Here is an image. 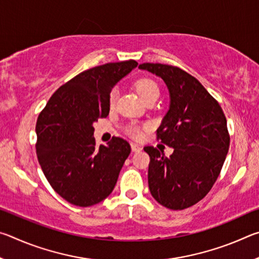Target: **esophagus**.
<instances>
[{"instance_id": "obj_1", "label": "esophagus", "mask_w": 259, "mask_h": 259, "mask_svg": "<svg viewBox=\"0 0 259 259\" xmlns=\"http://www.w3.org/2000/svg\"><path fill=\"white\" fill-rule=\"evenodd\" d=\"M131 150H133V152H140L143 150V147L136 143H131Z\"/></svg>"}]
</instances>
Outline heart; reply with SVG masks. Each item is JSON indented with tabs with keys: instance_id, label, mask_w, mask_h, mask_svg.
I'll use <instances>...</instances> for the list:
<instances>
[{
	"instance_id": "heart-1",
	"label": "heart",
	"mask_w": 259,
	"mask_h": 259,
	"mask_svg": "<svg viewBox=\"0 0 259 259\" xmlns=\"http://www.w3.org/2000/svg\"><path fill=\"white\" fill-rule=\"evenodd\" d=\"M135 87H136V90H137V93L145 103L151 102V100H156L159 98L160 88L156 84V82L153 81L152 78H148V77L139 78V80L136 82ZM116 102H117V91L116 89H113L111 91V94H109V98H108L109 107L111 108L115 107ZM126 131H128V134L134 138H139L140 136H142V130H140L139 126L136 124L129 125Z\"/></svg>"
}]
</instances>
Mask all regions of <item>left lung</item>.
Instances as JSON below:
<instances>
[{"mask_svg": "<svg viewBox=\"0 0 259 259\" xmlns=\"http://www.w3.org/2000/svg\"><path fill=\"white\" fill-rule=\"evenodd\" d=\"M139 68L160 76L170 94L156 138L174 153L166 157L155 147H144L151 159V194L165 208H190L208 194L221 174L230 147L226 117L217 100L187 72L165 64L145 63Z\"/></svg>", "mask_w": 259, "mask_h": 259, "instance_id": "8db88e82", "label": "left lung"}]
</instances>
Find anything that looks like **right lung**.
<instances>
[{
    "mask_svg": "<svg viewBox=\"0 0 259 259\" xmlns=\"http://www.w3.org/2000/svg\"><path fill=\"white\" fill-rule=\"evenodd\" d=\"M138 63H108L82 72L51 96L36 121V154L51 187L78 207L111 194L131 152L125 139L113 137L96 146L94 123L109 113L112 88Z\"/></svg>",
    "mask_w": 259,
    "mask_h": 259,
    "instance_id": "right-lung-1",
    "label": "right lung"
}]
</instances>
